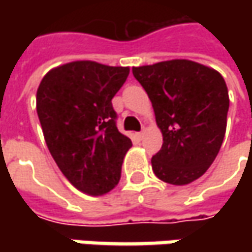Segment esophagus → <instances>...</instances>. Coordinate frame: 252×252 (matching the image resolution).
Listing matches in <instances>:
<instances>
[{
    "label": "esophagus",
    "instance_id": "1",
    "mask_svg": "<svg viewBox=\"0 0 252 252\" xmlns=\"http://www.w3.org/2000/svg\"><path fill=\"white\" fill-rule=\"evenodd\" d=\"M144 134H146V131H140V133H137V134H136V136H137V139H143V137H144Z\"/></svg>",
    "mask_w": 252,
    "mask_h": 252
}]
</instances>
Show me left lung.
<instances>
[{
	"label": "left lung",
	"instance_id": "left-lung-1",
	"mask_svg": "<svg viewBox=\"0 0 252 252\" xmlns=\"http://www.w3.org/2000/svg\"><path fill=\"white\" fill-rule=\"evenodd\" d=\"M150 98L162 147L151 158L157 178L188 185L212 165L227 126L228 91L221 74L175 59L131 68Z\"/></svg>",
	"mask_w": 252,
	"mask_h": 252
}]
</instances>
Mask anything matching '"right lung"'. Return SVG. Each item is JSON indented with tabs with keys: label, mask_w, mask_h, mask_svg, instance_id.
I'll list each match as a JSON object with an SVG mask.
<instances>
[{
	"label": "right lung",
	"mask_w": 252,
	"mask_h": 252,
	"mask_svg": "<svg viewBox=\"0 0 252 252\" xmlns=\"http://www.w3.org/2000/svg\"><path fill=\"white\" fill-rule=\"evenodd\" d=\"M130 68L91 60L62 64L46 73L36 111L52 157L70 184L91 196L119 184L131 140L118 130L112 98Z\"/></svg>",
	"instance_id": "1"
}]
</instances>
